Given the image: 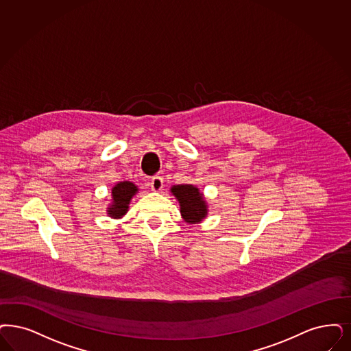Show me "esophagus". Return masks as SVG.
I'll use <instances>...</instances> for the list:
<instances>
[{"instance_id": "34e87169", "label": "esophagus", "mask_w": 351, "mask_h": 351, "mask_svg": "<svg viewBox=\"0 0 351 351\" xmlns=\"http://www.w3.org/2000/svg\"><path fill=\"white\" fill-rule=\"evenodd\" d=\"M162 186H164V181H162V178L160 176H155V177L151 178V189H152V191H160L162 189Z\"/></svg>"}]
</instances>
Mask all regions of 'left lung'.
<instances>
[{"instance_id":"left-lung-1","label":"left lung","mask_w":351,"mask_h":351,"mask_svg":"<svg viewBox=\"0 0 351 351\" xmlns=\"http://www.w3.org/2000/svg\"><path fill=\"white\" fill-rule=\"evenodd\" d=\"M173 195L178 199L183 220L189 223L200 222L207 215V206L203 195L193 184H177L171 189Z\"/></svg>"}]
</instances>
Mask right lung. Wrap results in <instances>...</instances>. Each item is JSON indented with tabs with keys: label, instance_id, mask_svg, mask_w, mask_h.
Segmentation results:
<instances>
[{
	"label": "right lung",
	"instance_id": "add662e5",
	"mask_svg": "<svg viewBox=\"0 0 351 351\" xmlns=\"http://www.w3.org/2000/svg\"><path fill=\"white\" fill-rule=\"evenodd\" d=\"M136 191H138L136 186L131 182L125 181L117 183L112 190L113 203L110 207L108 208L109 215L114 219L125 215L126 210L129 209L130 199L136 194Z\"/></svg>",
	"mask_w": 351,
	"mask_h": 351
}]
</instances>
